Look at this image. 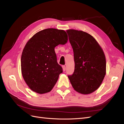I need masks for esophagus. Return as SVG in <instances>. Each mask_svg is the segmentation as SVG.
Listing matches in <instances>:
<instances>
[{"mask_svg": "<svg viewBox=\"0 0 124 124\" xmlns=\"http://www.w3.org/2000/svg\"><path fill=\"white\" fill-rule=\"evenodd\" d=\"M62 68L63 71H65V70H66V67H65V66H62Z\"/></svg>", "mask_w": 124, "mask_h": 124, "instance_id": "esophagus-1", "label": "esophagus"}]
</instances>
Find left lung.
I'll list each match as a JSON object with an SVG mask.
<instances>
[{
	"instance_id": "obj_1",
	"label": "left lung",
	"mask_w": 124,
	"mask_h": 124,
	"mask_svg": "<svg viewBox=\"0 0 124 124\" xmlns=\"http://www.w3.org/2000/svg\"><path fill=\"white\" fill-rule=\"evenodd\" d=\"M72 47L74 71L68 76L74 89L83 95L98 89L106 74V59L99 44L89 33L75 29L67 30Z\"/></svg>"
}]
</instances>
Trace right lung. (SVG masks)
Listing matches in <instances>:
<instances>
[{
	"label": "right lung",
	"mask_w": 124,
	"mask_h": 124,
	"mask_svg": "<svg viewBox=\"0 0 124 124\" xmlns=\"http://www.w3.org/2000/svg\"><path fill=\"white\" fill-rule=\"evenodd\" d=\"M67 40L63 30L47 28L37 32L26 43L21 56V72L31 91L43 94L53 89L62 72L55 47Z\"/></svg>",
	"instance_id": "add662e5"
}]
</instances>
